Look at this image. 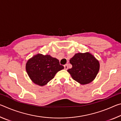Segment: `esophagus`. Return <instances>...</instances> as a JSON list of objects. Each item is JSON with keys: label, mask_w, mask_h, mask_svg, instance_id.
<instances>
[{"label": "esophagus", "mask_w": 121, "mask_h": 121, "mask_svg": "<svg viewBox=\"0 0 121 121\" xmlns=\"http://www.w3.org/2000/svg\"><path fill=\"white\" fill-rule=\"evenodd\" d=\"M64 68L65 70H67V69H68V65H67V64L64 65Z\"/></svg>", "instance_id": "esophagus-1"}]
</instances>
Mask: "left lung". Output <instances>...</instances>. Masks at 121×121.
I'll use <instances>...</instances> for the list:
<instances>
[{
  "mask_svg": "<svg viewBox=\"0 0 121 121\" xmlns=\"http://www.w3.org/2000/svg\"><path fill=\"white\" fill-rule=\"evenodd\" d=\"M69 62L72 68L67 71L73 80L82 85L93 81L99 70V61L87 52L75 54Z\"/></svg>",
  "mask_w": 121,
  "mask_h": 121,
  "instance_id": "8db88e82",
  "label": "left lung"
}]
</instances>
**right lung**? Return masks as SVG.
<instances>
[{
    "mask_svg": "<svg viewBox=\"0 0 121 121\" xmlns=\"http://www.w3.org/2000/svg\"><path fill=\"white\" fill-rule=\"evenodd\" d=\"M63 68L58 59L50 55L38 54L29 59L26 64V70L30 79L40 86L46 84Z\"/></svg>",
    "mask_w": 121,
    "mask_h": 121,
    "instance_id": "add662e5",
    "label": "right lung"
}]
</instances>
